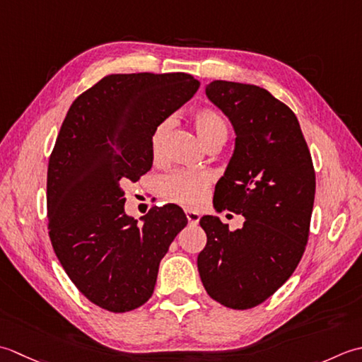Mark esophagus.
Instances as JSON below:
<instances>
[{"mask_svg":"<svg viewBox=\"0 0 362 362\" xmlns=\"http://www.w3.org/2000/svg\"><path fill=\"white\" fill-rule=\"evenodd\" d=\"M186 217L189 220V225H197L200 222V214L195 211H186Z\"/></svg>","mask_w":362,"mask_h":362,"instance_id":"obj_1","label":"esophagus"}]
</instances>
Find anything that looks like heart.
Returning <instances> with one entry per match:
<instances>
[{
	"label": "heart",
	"mask_w": 362,
	"mask_h": 362,
	"mask_svg": "<svg viewBox=\"0 0 362 362\" xmlns=\"http://www.w3.org/2000/svg\"><path fill=\"white\" fill-rule=\"evenodd\" d=\"M194 124L198 137L204 145L214 140H226L228 127L222 115L212 109H198L194 114ZM172 128L170 120H162L151 132V153L159 156L164 146L165 137ZM209 175L198 170H178L162 176L159 180V192L165 200L181 204L184 208H197L204 200L209 189Z\"/></svg>",
	"instance_id": "b5f03b06"
}]
</instances>
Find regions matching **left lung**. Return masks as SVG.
Here are the masks:
<instances>
[{
	"label": "left lung",
	"instance_id": "1",
	"mask_svg": "<svg viewBox=\"0 0 362 362\" xmlns=\"http://www.w3.org/2000/svg\"><path fill=\"white\" fill-rule=\"evenodd\" d=\"M206 95L235 132L214 208L242 214L245 222L231 231L218 217H202L208 242L198 255V272L211 298L250 309L291 278L305 253L315 172L297 117L265 88L212 81Z\"/></svg>",
	"mask_w": 362,
	"mask_h": 362
}]
</instances>
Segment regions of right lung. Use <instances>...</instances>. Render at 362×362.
Returning <instances> with one entry per match:
<instances>
[{
	"instance_id": "1",
	"label": "right lung",
	"mask_w": 362,
	"mask_h": 362,
	"mask_svg": "<svg viewBox=\"0 0 362 362\" xmlns=\"http://www.w3.org/2000/svg\"><path fill=\"white\" fill-rule=\"evenodd\" d=\"M187 73L109 75L73 101L49 156L51 245L79 292L110 313L142 306L159 262L187 217L154 206L142 223L124 212V190L153 165L151 132L194 97Z\"/></svg>"
}]
</instances>
